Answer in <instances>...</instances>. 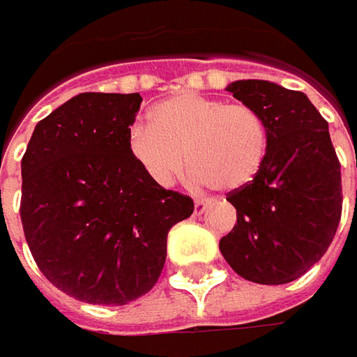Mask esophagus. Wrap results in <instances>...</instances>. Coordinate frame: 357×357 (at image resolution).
Listing matches in <instances>:
<instances>
[{
	"mask_svg": "<svg viewBox=\"0 0 357 357\" xmlns=\"http://www.w3.org/2000/svg\"><path fill=\"white\" fill-rule=\"evenodd\" d=\"M208 206H211V202H208V200L197 199V200H195V214L206 213V208H208Z\"/></svg>",
	"mask_w": 357,
	"mask_h": 357,
	"instance_id": "obj_1",
	"label": "esophagus"
}]
</instances>
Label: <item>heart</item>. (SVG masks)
Listing matches in <instances>:
<instances>
[{"label": "heart", "mask_w": 357, "mask_h": 357, "mask_svg": "<svg viewBox=\"0 0 357 357\" xmlns=\"http://www.w3.org/2000/svg\"><path fill=\"white\" fill-rule=\"evenodd\" d=\"M149 119L151 125L130 127L127 149L155 185L171 186L188 162L195 185L234 192L264 169L270 130L250 105L178 93L155 105Z\"/></svg>", "instance_id": "obj_1"}]
</instances>
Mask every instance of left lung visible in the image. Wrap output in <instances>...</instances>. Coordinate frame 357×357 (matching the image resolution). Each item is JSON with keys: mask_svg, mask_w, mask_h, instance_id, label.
Returning a JSON list of instances; mask_svg holds the SVG:
<instances>
[{"mask_svg": "<svg viewBox=\"0 0 357 357\" xmlns=\"http://www.w3.org/2000/svg\"><path fill=\"white\" fill-rule=\"evenodd\" d=\"M254 107L270 130L264 169L228 192L236 225L220 238L230 268L256 284H288L306 274L336 236L342 172L326 119L300 91L246 79L227 87Z\"/></svg>", "mask_w": 357, "mask_h": 357, "instance_id": "obj_1", "label": "left lung"}]
</instances>
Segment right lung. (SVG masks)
<instances>
[{"label": "right lung", "mask_w": 357, "mask_h": 357, "mask_svg": "<svg viewBox=\"0 0 357 357\" xmlns=\"http://www.w3.org/2000/svg\"><path fill=\"white\" fill-rule=\"evenodd\" d=\"M143 97L81 93L35 125L21 158V225L39 270L87 302L144 296L167 258V234L195 211L155 185L127 149Z\"/></svg>", "instance_id": "right-lung-1"}]
</instances>
